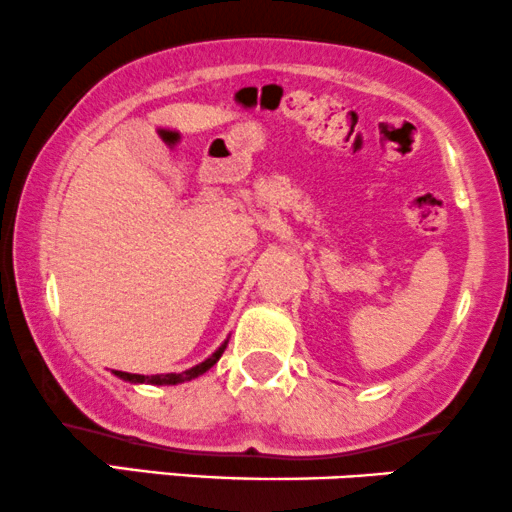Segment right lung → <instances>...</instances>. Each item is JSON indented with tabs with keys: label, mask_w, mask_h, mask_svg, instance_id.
Returning a JSON list of instances; mask_svg holds the SVG:
<instances>
[{
	"label": "right lung",
	"mask_w": 512,
	"mask_h": 512,
	"mask_svg": "<svg viewBox=\"0 0 512 512\" xmlns=\"http://www.w3.org/2000/svg\"><path fill=\"white\" fill-rule=\"evenodd\" d=\"M224 350H226V343L212 357H207L205 362H200V365L190 367V369H186V372H181V374H152V377H145V374H131V372H114V374H116V377L126 379V381H133V384H157V386L183 384V381H190V379L200 377V374H205L209 367L217 365V360L221 357V353H224Z\"/></svg>",
	"instance_id": "right-lung-1"
}]
</instances>
